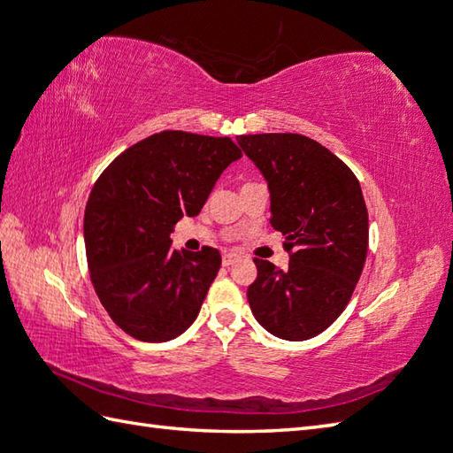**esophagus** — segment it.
Segmentation results:
<instances>
[{
    "instance_id": "obj_1",
    "label": "esophagus",
    "mask_w": 453,
    "mask_h": 453,
    "mask_svg": "<svg viewBox=\"0 0 453 453\" xmlns=\"http://www.w3.org/2000/svg\"><path fill=\"white\" fill-rule=\"evenodd\" d=\"M237 255H234V252H226V255L222 257V265L224 266H231V265H235V262H237Z\"/></svg>"
}]
</instances>
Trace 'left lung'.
Wrapping results in <instances>:
<instances>
[{
    "label": "left lung",
    "mask_w": 453,
    "mask_h": 453,
    "mask_svg": "<svg viewBox=\"0 0 453 453\" xmlns=\"http://www.w3.org/2000/svg\"><path fill=\"white\" fill-rule=\"evenodd\" d=\"M270 188V224L289 252L286 270L255 258L247 289L255 319L276 338L311 340L349 303L369 250L359 179L320 142L297 133L241 134Z\"/></svg>",
    "instance_id": "left-lung-1"
}]
</instances>
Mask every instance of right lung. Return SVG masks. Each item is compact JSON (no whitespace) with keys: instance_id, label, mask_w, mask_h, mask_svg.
Instances as JSON below:
<instances>
[{"instance_id":"1","label":"right lung","mask_w":453,"mask_h":453,"mask_svg":"<svg viewBox=\"0 0 453 453\" xmlns=\"http://www.w3.org/2000/svg\"><path fill=\"white\" fill-rule=\"evenodd\" d=\"M243 156L229 136L162 131L102 172L84 210L94 291L110 319L141 342H170L198 317L222 257L175 250L170 234L196 216L226 167Z\"/></svg>"}]
</instances>
